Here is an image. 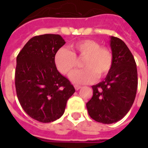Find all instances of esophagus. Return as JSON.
I'll return each instance as SVG.
<instances>
[{"label": "esophagus", "instance_id": "esophagus-1", "mask_svg": "<svg viewBox=\"0 0 148 148\" xmlns=\"http://www.w3.org/2000/svg\"><path fill=\"white\" fill-rule=\"evenodd\" d=\"M74 88H75V90H80L81 88H82V86H78V85H74Z\"/></svg>", "mask_w": 148, "mask_h": 148}]
</instances>
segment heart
Returning <instances> with one entry per match:
<instances>
[{"instance_id":"b5f03b06","label":"heart","mask_w":148,"mask_h":148,"mask_svg":"<svg viewBox=\"0 0 148 148\" xmlns=\"http://www.w3.org/2000/svg\"><path fill=\"white\" fill-rule=\"evenodd\" d=\"M71 51L60 48L55 53L54 62L58 71L65 75L72 72L77 64L76 58H84L82 67L70 75L71 82L76 84L91 83L108 74L113 62L111 51L101 47L99 42L85 39L71 45Z\"/></svg>"}]
</instances>
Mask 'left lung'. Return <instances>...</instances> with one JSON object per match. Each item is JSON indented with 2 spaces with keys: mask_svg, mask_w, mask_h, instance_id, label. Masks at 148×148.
I'll return each instance as SVG.
<instances>
[{
  "mask_svg": "<svg viewBox=\"0 0 148 148\" xmlns=\"http://www.w3.org/2000/svg\"><path fill=\"white\" fill-rule=\"evenodd\" d=\"M113 62L105 80L92 86V98L86 103L90 117L102 124L121 120L132 106L136 94L138 77L136 62L121 39L110 36Z\"/></svg>",
  "mask_w": 148,
  "mask_h": 148,
  "instance_id": "left-lung-1",
  "label": "left lung"
}]
</instances>
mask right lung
Instances as JSON below:
<instances>
[{"label":"right lung","instance_id":"add662e5","mask_svg":"<svg viewBox=\"0 0 148 148\" xmlns=\"http://www.w3.org/2000/svg\"><path fill=\"white\" fill-rule=\"evenodd\" d=\"M66 42L59 35L32 37L16 58L15 85L18 100L30 117L42 123L63 115L73 85L55 66L54 57Z\"/></svg>","mask_w":148,"mask_h":148}]
</instances>
